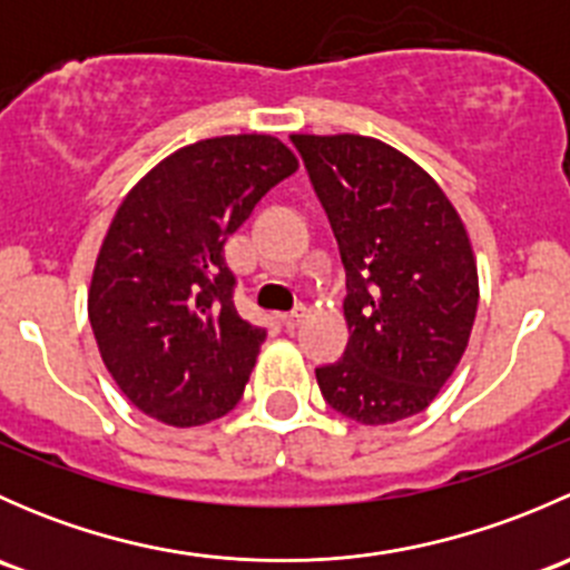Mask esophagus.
Segmentation results:
<instances>
[{
  "instance_id": "obj_1",
  "label": "esophagus",
  "mask_w": 570,
  "mask_h": 570,
  "mask_svg": "<svg viewBox=\"0 0 570 570\" xmlns=\"http://www.w3.org/2000/svg\"><path fill=\"white\" fill-rule=\"evenodd\" d=\"M306 314H308V308L303 306V303H301V306H295V308H292V312H286V314H284V325L289 327V331H292V327L301 325V322H303V317H306Z\"/></svg>"
}]
</instances>
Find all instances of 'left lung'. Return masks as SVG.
Returning <instances> with one entry per match:
<instances>
[{
  "label": "left lung",
  "instance_id": "1",
  "mask_svg": "<svg viewBox=\"0 0 570 570\" xmlns=\"http://www.w3.org/2000/svg\"><path fill=\"white\" fill-rule=\"evenodd\" d=\"M347 273L350 342L317 366L327 405L358 424L422 413L476 314V264L455 206L416 163L361 135H292Z\"/></svg>",
  "mask_w": 570,
  "mask_h": 570
}]
</instances>
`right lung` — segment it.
Listing matches in <instances>:
<instances>
[{
    "label": "right lung",
    "instance_id": "1",
    "mask_svg": "<svg viewBox=\"0 0 570 570\" xmlns=\"http://www.w3.org/2000/svg\"><path fill=\"white\" fill-rule=\"evenodd\" d=\"M295 170L275 137H212L163 159L118 206L88 314L109 375L146 416L195 428L239 402L267 331L234 306L223 245Z\"/></svg>",
    "mask_w": 570,
    "mask_h": 570
}]
</instances>
